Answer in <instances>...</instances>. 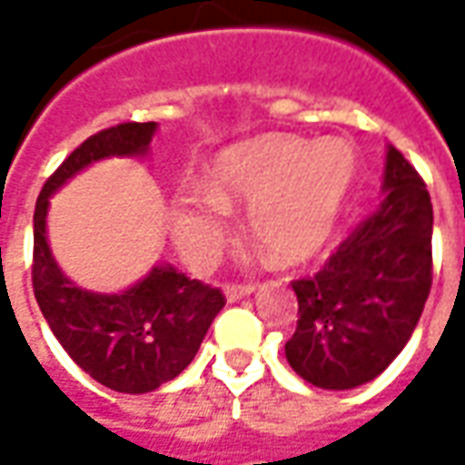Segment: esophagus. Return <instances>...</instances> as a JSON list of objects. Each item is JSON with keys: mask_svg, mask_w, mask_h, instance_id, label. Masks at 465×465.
Segmentation results:
<instances>
[{"mask_svg": "<svg viewBox=\"0 0 465 465\" xmlns=\"http://www.w3.org/2000/svg\"><path fill=\"white\" fill-rule=\"evenodd\" d=\"M253 289H256L253 283H226V286H223V293H226L229 302H239L243 296L253 293Z\"/></svg>", "mask_w": 465, "mask_h": 465, "instance_id": "34e87169", "label": "esophagus"}]
</instances>
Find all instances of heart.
Here are the masks:
<instances>
[{
    "mask_svg": "<svg viewBox=\"0 0 465 465\" xmlns=\"http://www.w3.org/2000/svg\"><path fill=\"white\" fill-rule=\"evenodd\" d=\"M356 176L349 143L266 139L219 156L209 189L179 193L172 203L173 242L192 266L222 252L232 209L252 203L246 226L276 262L299 263L329 242Z\"/></svg>",
    "mask_w": 465,
    "mask_h": 465,
    "instance_id": "heart-1",
    "label": "heart"
}]
</instances>
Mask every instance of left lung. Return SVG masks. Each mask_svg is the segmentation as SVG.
<instances>
[{"label": "left lung", "instance_id": "1", "mask_svg": "<svg viewBox=\"0 0 465 465\" xmlns=\"http://www.w3.org/2000/svg\"><path fill=\"white\" fill-rule=\"evenodd\" d=\"M430 233L426 182L389 146L376 213L313 276L292 282L299 322L286 359L303 381L329 391L356 389L399 356L433 282Z\"/></svg>", "mask_w": 465, "mask_h": 465}]
</instances>
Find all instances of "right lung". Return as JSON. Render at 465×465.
I'll list each match as a JSON object with an SVG mask.
<instances>
[{"label":"right lung","instance_id":"obj_1","mask_svg":"<svg viewBox=\"0 0 465 465\" xmlns=\"http://www.w3.org/2000/svg\"><path fill=\"white\" fill-rule=\"evenodd\" d=\"M156 124L124 122L92 134L59 163L35 206L32 286L56 341L94 381L122 393H149L176 379L196 356L209 326L222 312V289L153 266L124 293H92L59 272L46 243L49 196L76 172L104 156H136L149 149Z\"/></svg>","mask_w":465,"mask_h":465}]
</instances>
